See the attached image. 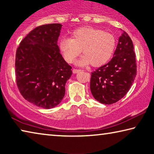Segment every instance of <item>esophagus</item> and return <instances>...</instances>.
Instances as JSON below:
<instances>
[{
	"label": "esophagus",
	"mask_w": 154,
	"mask_h": 154,
	"mask_svg": "<svg viewBox=\"0 0 154 154\" xmlns=\"http://www.w3.org/2000/svg\"><path fill=\"white\" fill-rule=\"evenodd\" d=\"M79 71H81L80 69H72V72H73V73H75V74L77 73V72H79Z\"/></svg>",
	"instance_id": "esophagus-1"
}]
</instances>
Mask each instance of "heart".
Segmentation results:
<instances>
[{
  "label": "heart",
  "mask_w": 154,
  "mask_h": 154,
  "mask_svg": "<svg viewBox=\"0 0 154 154\" xmlns=\"http://www.w3.org/2000/svg\"><path fill=\"white\" fill-rule=\"evenodd\" d=\"M116 44V38L111 32L88 26L74 30L71 38H62L59 48L65 60L69 63L82 51L84 55L77 64L79 66L92 64L97 67L105 64L111 59Z\"/></svg>",
  "instance_id": "1"
}]
</instances>
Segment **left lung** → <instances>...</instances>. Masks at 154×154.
I'll list each match as a JSON object with an SVG mask.
<instances>
[{"label": "left lung", "instance_id": "8db88e82", "mask_svg": "<svg viewBox=\"0 0 154 154\" xmlns=\"http://www.w3.org/2000/svg\"><path fill=\"white\" fill-rule=\"evenodd\" d=\"M134 46L122 31L113 58L92 72L90 90L96 100L105 105L118 102L131 88L137 75Z\"/></svg>", "mask_w": 154, "mask_h": 154}]
</instances>
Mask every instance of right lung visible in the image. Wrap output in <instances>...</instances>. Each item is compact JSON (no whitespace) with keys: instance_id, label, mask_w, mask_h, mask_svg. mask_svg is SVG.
<instances>
[{"instance_id":"right-lung-1","label":"right lung","mask_w":154,"mask_h":154,"mask_svg":"<svg viewBox=\"0 0 154 154\" xmlns=\"http://www.w3.org/2000/svg\"><path fill=\"white\" fill-rule=\"evenodd\" d=\"M62 25L35 28L20 44L15 56L17 88L26 100L51 109L61 103L72 67L60 53L58 39Z\"/></svg>"}]
</instances>
